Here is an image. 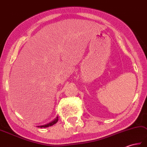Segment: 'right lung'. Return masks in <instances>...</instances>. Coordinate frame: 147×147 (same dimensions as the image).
<instances>
[{"instance_id": "add662e5", "label": "right lung", "mask_w": 147, "mask_h": 147, "mask_svg": "<svg viewBox=\"0 0 147 147\" xmlns=\"http://www.w3.org/2000/svg\"><path fill=\"white\" fill-rule=\"evenodd\" d=\"M58 117L57 116V118H55L53 121H52L51 122L47 124V125H41V126H38V127H40V128H47V127L51 126H53V125H55V124H56L58 122Z\"/></svg>"}]
</instances>
